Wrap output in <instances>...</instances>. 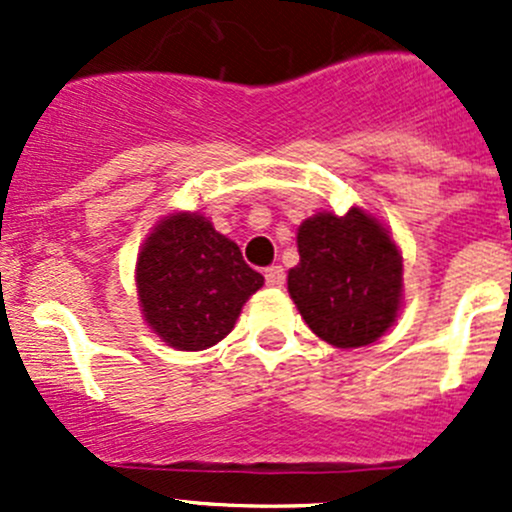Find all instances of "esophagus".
<instances>
[{"label":"esophagus","instance_id":"1","mask_svg":"<svg viewBox=\"0 0 512 512\" xmlns=\"http://www.w3.org/2000/svg\"><path fill=\"white\" fill-rule=\"evenodd\" d=\"M265 282L270 287H282V285H285V270H282L280 265L267 267V270H265Z\"/></svg>","mask_w":512,"mask_h":512}]
</instances>
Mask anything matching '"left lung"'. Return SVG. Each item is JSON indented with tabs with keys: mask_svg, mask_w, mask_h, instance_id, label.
<instances>
[{
	"mask_svg": "<svg viewBox=\"0 0 512 512\" xmlns=\"http://www.w3.org/2000/svg\"><path fill=\"white\" fill-rule=\"evenodd\" d=\"M289 297L319 339L339 349L376 342L401 307L404 260L389 230L361 208L317 213L297 230Z\"/></svg>",
	"mask_w": 512,
	"mask_h": 512,
	"instance_id": "obj_1",
	"label": "left lung"
}]
</instances>
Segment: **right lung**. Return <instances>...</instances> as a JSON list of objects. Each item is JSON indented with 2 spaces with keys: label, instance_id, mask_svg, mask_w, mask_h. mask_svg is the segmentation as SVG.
<instances>
[{
  "label": "right lung",
  "instance_id": "1",
  "mask_svg": "<svg viewBox=\"0 0 512 512\" xmlns=\"http://www.w3.org/2000/svg\"><path fill=\"white\" fill-rule=\"evenodd\" d=\"M265 277L240 247L198 213H173L153 227L136 262V287L148 327L168 347L200 352L235 327L242 304Z\"/></svg>",
  "mask_w": 512,
  "mask_h": 512
}]
</instances>
